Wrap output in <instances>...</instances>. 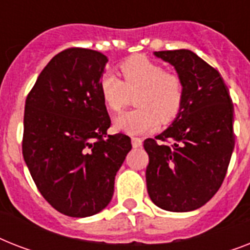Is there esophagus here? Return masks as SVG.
I'll return each instance as SVG.
<instances>
[{"label":"esophagus","mask_w":250,"mask_h":250,"mask_svg":"<svg viewBox=\"0 0 250 250\" xmlns=\"http://www.w3.org/2000/svg\"><path fill=\"white\" fill-rule=\"evenodd\" d=\"M131 141H132L133 148H140L141 145H143V140H141L140 137H132Z\"/></svg>","instance_id":"1"}]
</instances>
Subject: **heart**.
<instances>
[{
    "instance_id": "1",
    "label": "heart",
    "mask_w": 250,
    "mask_h": 250,
    "mask_svg": "<svg viewBox=\"0 0 250 250\" xmlns=\"http://www.w3.org/2000/svg\"><path fill=\"white\" fill-rule=\"evenodd\" d=\"M125 82L111 70L101 75L98 89L102 101L110 111L118 113L135 97L139 109L115 118L114 127L128 135L150 132L162 122L172 121L182 110L186 86L178 74L167 72L161 64L144 56H135L121 64Z\"/></svg>"
}]
</instances>
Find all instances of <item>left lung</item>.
Listing matches in <instances>:
<instances>
[{
    "instance_id": "obj_1",
    "label": "left lung",
    "mask_w": 250,
    "mask_h": 250,
    "mask_svg": "<svg viewBox=\"0 0 250 250\" xmlns=\"http://www.w3.org/2000/svg\"><path fill=\"white\" fill-rule=\"evenodd\" d=\"M184 82L180 113L170 127L144 141L146 188L158 208L184 213L217 193L235 148L233 105L221 74L188 49L154 52Z\"/></svg>"
}]
</instances>
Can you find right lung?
<instances>
[{
  "instance_id": "add662e5",
  "label": "right lung",
  "mask_w": 250,
  "mask_h": 250,
  "mask_svg": "<svg viewBox=\"0 0 250 250\" xmlns=\"http://www.w3.org/2000/svg\"><path fill=\"white\" fill-rule=\"evenodd\" d=\"M106 63L96 50L66 49L25 100L24 162L45 200L68 217H90L109 205L132 148L123 133L107 135L110 117L98 89Z\"/></svg>"
}]
</instances>
